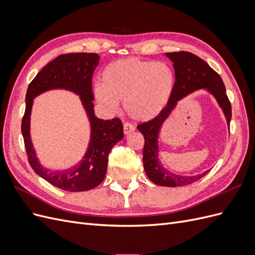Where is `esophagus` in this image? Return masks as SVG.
I'll use <instances>...</instances> for the list:
<instances>
[{
    "label": "esophagus",
    "mask_w": 255,
    "mask_h": 255,
    "mask_svg": "<svg viewBox=\"0 0 255 255\" xmlns=\"http://www.w3.org/2000/svg\"><path fill=\"white\" fill-rule=\"evenodd\" d=\"M135 130V127L133 125H130V123L128 122H126L125 125H123V132H125L126 135H128L132 132H134Z\"/></svg>",
    "instance_id": "1"
}]
</instances>
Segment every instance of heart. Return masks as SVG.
Masks as SVG:
<instances>
[{
	"mask_svg": "<svg viewBox=\"0 0 255 255\" xmlns=\"http://www.w3.org/2000/svg\"><path fill=\"white\" fill-rule=\"evenodd\" d=\"M174 85L175 72L165 61L126 58L104 69L102 84L96 85L94 94L107 112H115L119 102H125L130 118L149 121L165 109Z\"/></svg>",
	"mask_w": 255,
	"mask_h": 255,
	"instance_id": "heart-1",
	"label": "heart"
}]
</instances>
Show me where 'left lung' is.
I'll return each instance as SVG.
<instances>
[{
    "label": "left lung",
    "instance_id": "left-lung-1",
    "mask_svg": "<svg viewBox=\"0 0 255 255\" xmlns=\"http://www.w3.org/2000/svg\"><path fill=\"white\" fill-rule=\"evenodd\" d=\"M166 56L173 63L175 72V85L172 95L167 106L154 119L137 126L143 135L144 146L142 160L145 174L150 181L159 186L176 187L185 186L201 179L210 170L197 175H180L168 171L158 159V138L160 128L164 122L175 109L177 102L184 97L199 89H205L217 101L220 109L226 116L228 126L232 118V107L226 92L225 84L220 75L208 66L203 59L189 52L166 53Z\"/></svg>",
    "mask_w": 255,
    "mask_h": 255
}]
</instances>
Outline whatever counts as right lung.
<instances>
[{
    "label": "right lung",
    "instance_id": "right-lung-1",
    "mask_svg": "<svg viewBox=\"0 0 255 255\" xmlns=\"http://www.w3.org/2000/svg\"><path fill=\"white\" fill-rule=\"evenodd\" d=\"M99 60L100 56L96 53L59 55L38 72L26 91V106L21 132L28 163L38 175L63 190L86 191L101 184L107 171L109 154L113 146L123 138V126L120 119L103 120L95 115L91 79ZM52 89H66L80 95L91 122V140L87 153L78 165L66 171L54 172L43 168L35 156L30 139V113L33 99L42 92Z\"/></svg>",
    "mask_w": 255,
    "mask_h": 255
}]
</instances>
